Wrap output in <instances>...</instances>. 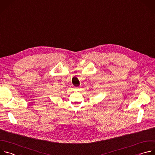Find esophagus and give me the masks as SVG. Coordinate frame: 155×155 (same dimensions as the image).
<instances>
[{
    "instance_id": "1",
    "label": "esophagus",
    "mask_w": 155,
    "mask_h": 155,
    "mask_svg": "<svg viewBox=\"0 0 155 155\" xmlns=\"http://www.w3.org/2000/svg\"><path fill=\"white\" fill-rule=\"evenodd\" d=\"M74 88H75V89H77V87H74Z\"/></svg>"
}]
</instances>
